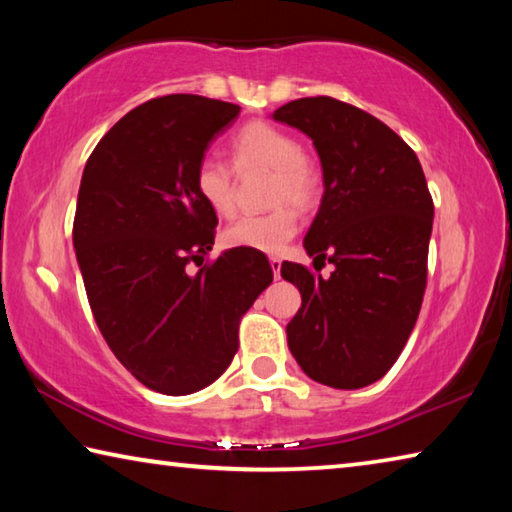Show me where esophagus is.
Instances as JSON below:
<instances>
[{
	"instance_id": "1",
	"label": "esophagus",
	"mask_w": 512,
	"mask_h": 512,
	"mask_svg": "<svg viewBox=\"0 0 512 512\" xmlns=\"http://www.w3.org/2000/svg\"><path fill=\"white\" fill-rule=\"evenodd\" d=\"M268 262H271V268H273V275H275V277H280L282 259H277V257H271V259H268Z\"/></svg>"
}]
</instances>
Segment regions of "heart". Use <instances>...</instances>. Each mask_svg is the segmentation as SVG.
<instances>
[{"label": "heart", "mask_w": 512, "mask_h": 512, "mask_svg": "<svg viewBox=\"0 0 512 512\" xmlns=\"http://www.w3.org/2000/svg\"><path fill=\"white\" fill-rule=\"evenodd\" d=\"M232 160L239 171L253 167L273 171L271 205L280 207L268 214L241 216L230 223L223 230V244L266 255L280 253L298 232L296 212L281 203L289 202L298 210L314 205L320 189L318 171L305 158L296 137L266 121H253L241 128L232 140ZM196 192L216 216L235 214V176L225 162L214 158L198 162Z\"/></svg>", "instance_id": "b5f03b06"}]
</instances>
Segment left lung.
I'll return each instance as SVG.
<instances>
[{
    "label": "left lung",
    "instance_id": "left-lung-1",
    "mask_svg": "<svg viewBox=\"0 0 512 512\" xmlns=\"http://www.w3.org/2000/svg\"><path fill=\"white\" fill-rule=\"evenodd\" d=\"M275 121L305 133L323 167V198L305 237L329 277L282 264L302 305L289 350L318 384L363 388L386 375L418 320L433 201L418 155L384 121L332 97L284 103Z\"/></svg>",
    "mask_w": 512,
    "mask_h": 512
}]
</instances>
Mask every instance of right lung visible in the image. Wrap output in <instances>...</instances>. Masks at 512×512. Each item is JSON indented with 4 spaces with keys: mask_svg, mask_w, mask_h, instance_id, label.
<instances>
[{
    "mask_svg": "<svg viewBox=\"0 0 512 512\" xmlns=\"http://www.w3.org/2000/svg\"><path fill=\"white\" fill-rule=\"evenodd\" d=\"M239 106L167 94L121 117L83 169L74 250L103 339L131 375L164 395L219 379L239 320L268 284V259L225 250L196 273L219 219L196 192V167Z\"/></svg>",
    "mask_w": 512,
    "mask_h": 512,
    "instance_id": "1",
    "label": "right lung"
}]
</instances>
